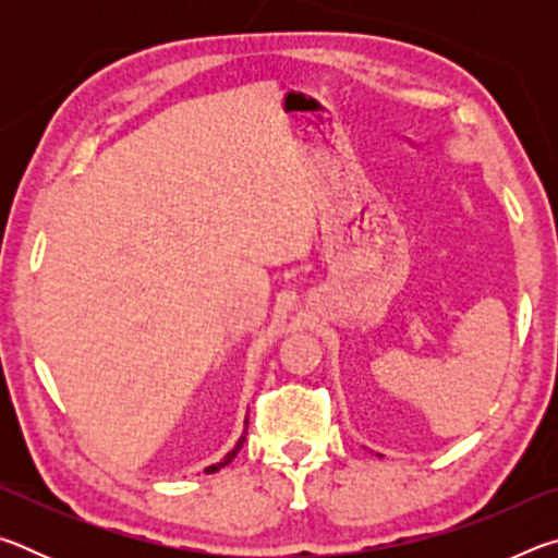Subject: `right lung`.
Here are the masks:
<instances>
[{
	"instance_id": "right-lung-1",
	"label": "right lung",
	"mask_w": 558,
	"mask_h": 558,
	"mask_svg": "<svg viewBox=\"0 0 558 558\" xmlns=\"http://www.w3.org/2000/svg\"><path fill=\"white\" fill-rule=\"evenodd\" d=\"M245 426H248V421H245ZM243 440H245V433H243V436H241V440L239 442H235V448L229 452V456H226L221 462H216V465H209V468H206V472H216V470H219V468H223V465H229V462L235 458V452H239L241 450V446H243Z\"/></svg>"
}]
</instances>
